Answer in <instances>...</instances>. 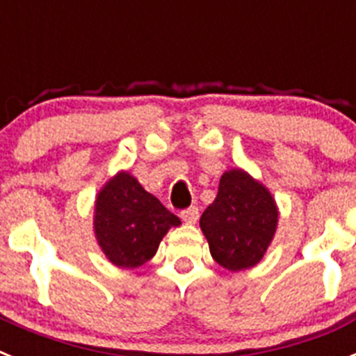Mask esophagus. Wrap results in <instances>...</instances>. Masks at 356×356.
I'll return each instance as SVG.
<instances>
[{"mask_svg":"<svg viewBox=\"0 0 356 356\" xmlns=\"http://www.w3.org/2000/svg\"><path fill=\"white\" fill-rule=\"evenodd\" d=\"M180 217L184 219L185 222H196L197 217H200V210H197V207H188V209H184L180 212Z\"/></svg>","mask_w":356,"mask_h":356,"instance_id":"esophagus-1","label":"esophagus"}]
</instances>
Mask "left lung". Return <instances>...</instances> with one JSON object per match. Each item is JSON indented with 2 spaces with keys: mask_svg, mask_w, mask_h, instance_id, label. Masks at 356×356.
<instances>
[{
  "mask_svg": "<svg viewBox=\"0 0 356 356\" xmlns=\"http://www.w3.org/2000/svg\"><path fill=\"white\" fill-rule=\"evenodd\" d=\"M276 222L273 196L241 169L221 176L216 200L200 219L213 260L229 271L248 269L262 260Z\"/></svg>",
  "mask_w": 356,
  "mask_h": 356,
  "instance_id": "obj_1",
  "label": "left lung"
}]
</instances>
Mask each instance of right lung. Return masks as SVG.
I'll return each instance as SVG.
<instances>
[{
    "instance_id": "right-lung-1",
    "label": "right lung",
    "mask_w": 356,
    "mask_h": 356,
    "mask_svg": "<svg viewBox=\"0 0 356 356\" xmlns=\"http://www.w3.org/2000/svg\"><path fill=\"white\" fill-rule=\"evenodd\" d=\"M180 219L146 193L128 172L103 187L96 200L94 229L112 264L134 269L156 253L162 237Z\"/></svg>"
}]
</instances>
